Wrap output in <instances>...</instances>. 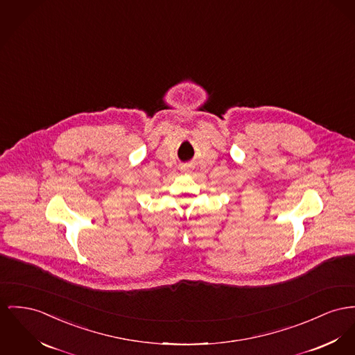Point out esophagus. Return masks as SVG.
Returning a JSON list of instances; mask_svg holds the SVG:
<instances>
[{"instance_id":"esophagus-1","label":"esophagus","mask_w":355,"mask_h":355,"mask_svg":"<svg viewBox=\"0 0 355 355\" xmlns=\"http://www.w3.org/2000/svg\"><path fill=\"white\" fill-rule=\"evenodd\" d=\"M180 169H182V171H183V172H189V171H191V166H182V168H180Z\"/></svg>"}]
</instances>
